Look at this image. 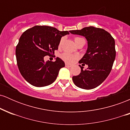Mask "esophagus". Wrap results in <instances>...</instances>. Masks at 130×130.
Returning a JSON list of instances; mask_svg holds the SVG:
<instances>
[{
    "label": "esophagus",
    "mask_w": 130,
    "mask_h": 130,
    "mask_svg": "<svg viewBox=\"0 0 130 130\" xmlns=\"http://www.w3.org/2000/svg\"><path fill=\"white\" fill-rule=\"evenodd\" d=\"M65 67H68V68H70V67H71V65H69V64L68 63H65Z\"/></svg>",
    "instance_id": "1"
}]
</instances>
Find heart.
Masks as SVG:
<instances>
[{"label": "heart", "mask_w": 130, "mask_h": 130, "mask_svg": "<svg viewBox=\"0 0 130 130\" xmlns=\"http://www.w3.org/2000/svg\"><path fill=\"white\" fill-rule=\"evenodd\" d=\"M80 38H79V37H76V38H74V42H75L76 41H77V40L80 39ZM62 43V40H61L60 41V45H61ZM61 58H62L65 62H67V63H71L76 60L77 57L74 56V55L71 54L70 53H63L62 55H61Z\"/></svg>", "instance_id": "heart-1"}]
</instances>
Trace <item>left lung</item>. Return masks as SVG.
<instances>
[{
  "instance_id": "left-lung-1",
  "label": "left lung",
  "mask_w": 130,
  "mask_h": 130,
  "mask_svg": "<svg viewBox=\"0 0 130 130\" xmlns=\"http://www.w3.org/2000/svg\"><path fill=\"white\" fill-rule=\"evenodd\" d=\"M71 34L84 37L87 41V49L79 63L88 65L86 70L79 65L81 72L73 76L77 87L86 90L100 86L111 72L116 58L115 41L105 30L93 26L81 30H70Z\"/></svg>"
}]
</instances>
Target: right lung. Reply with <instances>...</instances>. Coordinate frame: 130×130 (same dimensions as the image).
Segmentation results:
<instances>
[{"label": "right lung", "instance_id": "add662e5", "mask_svg": "<svg viewBox=\"0 0 130 130\" xmlns=\"http://www.w3.org/2000/svg\"><path fill=\"white\" fill-rule=\"evenodd\" d=\"M68 34L46 26H34L22 34L16 46V60L21 74L29 84L44 87L56 80L65 63L59 57L55 62H44V57L54 54L61 38Z\"/></svg>", "mask_w": 130, "mask_h": 130}]
</instances>
